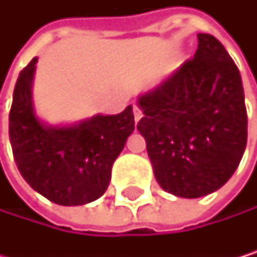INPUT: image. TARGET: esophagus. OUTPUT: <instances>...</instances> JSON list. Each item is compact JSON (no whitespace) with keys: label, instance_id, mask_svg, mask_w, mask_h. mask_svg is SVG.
I'll return each instance as SVG.
<instances>
[{"label":"esophagus","instance_id":"esophagus-1","mask_svg":"<svg viewBox=\"0 0 257 257\" xmlns=\"http://www.w3.org/2000/svg\"><path fill=\"white\" fill-rule=\"evenodd\" d=\"M133 111H134V120H136V123H137V121H139V120L142 118V115H143V114H142V109H140L139 106H136V104H134Z\"/></svg>","mask_w":257,"mask_h":257}]
</instances>
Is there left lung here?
Segmentation results:
<instances>
[{
  "mask_svg": "<svg viewBox=\"0 0 257 257\" xmlns=\"http://www.w3.org/2000/svg\"><path fill=\"white\" fill-rule=\"evenodd\" d=\"M197 40L191 60L139 97L143 117L137 123L159 185L188 199L228 182L246 146L239 69L217 38L197 34Z\"/></svg>",
  "mask_w": 257,
  "mask_h": 257,
  "instance_id": "obj_1",
  "label": "left lung"
}]
</instances>
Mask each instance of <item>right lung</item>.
<instances>
[{
	"instance_id": "right-lung-1",
	"label": "right lung",
	"mask_w": 257,
	"mask_h": 257,
	"mask_svg": "<svg viewBox=\"0 0 257 257\" xmlns=\"http://www.w3.org/2000/svg\"><path fill=\"white\" fill-rule=\"evenodd\" d=\"M35 57L17 80L9 137L23 179L54 203L97 200L111 182L112 163L134 131L133 106L117 115H94L71 126L44 124L34 111Z\"/></svg>"
}]
</instances>
